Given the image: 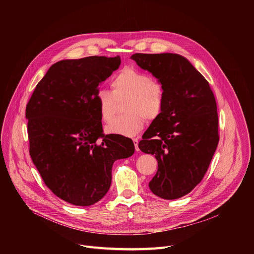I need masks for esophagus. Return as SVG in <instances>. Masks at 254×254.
<instances>
[{
	"instance_id": "1",
	"label": "esophagus",
	"mask_w": 254,
	"mask_h": 254,
	"mask_svg": "<svg viewBox=\"0 0 254 254\" xmlns=\"http://www.w3.org/2000/svg\"><path fill=\"white\" fill-rule=\"evenodd\" d=\"M132 141H133V144H134V148H135V151H139L138 149V139L135 137V138H132Z\"/></svg>"
}]
</instances>
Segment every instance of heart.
I'll return each mask as SVG.
<instances>
[{"instance_id":"heart-1","label":"heart","mask_w":254,"mask_h":254,"mask_svg":"<svg viewBox=\"0 0 254 254\" xmlns=\"http://www.w3.org/2000/svg\"><path fill=\"white\" fill-rule=\"evenodd\" d=\"M113 92L99 89L95 100L99 118L111 122L117 112L118 100L127 97L124 105L126 115L105 127L107 133L134 136L146 126V119L154 121L160 117L164 106L162 84L144 72L127 68L112 80Z\"/></svg>"}]
</instances>
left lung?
Here are the masks:
<instances>
[{"label": "left lung", "instance_id": "1", "mask_svg": "<svg viewBox=\"0 0 254 254\" xmlns=\"http://www.w3.org/2000/svg\"><path fill=\"white\" fill-rule=\"evenodd\" d=\"M131 59L164 88L162 114L138 142L141 152L155 155L158 161L149 187L160 198H181L201 182L219 141L214 94L182 55L135 53Z\"/></svg>", "mask_w": 254, "mask_h": 254}]
</instances>
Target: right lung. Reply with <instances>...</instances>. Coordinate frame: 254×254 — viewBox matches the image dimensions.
<instances>
[{"mask_svg": "<svg viewBox=\"0 0 254 254\" xmlns=\"http://www.w3.org/2000/svg\"><path fill=\"white\" fill-rule=\"evenodd\" d=\"M121 62L119 55L58 61L26 106L33 164L46 186L72 205L90 206L102 199L112 184L114 163L134 153L130 138L103 133L95 100L99 84Z\"/></svg>", "mask_w": 254, "mask_h": 254, "instance_id": "add662e5", "label": "right lung"}]
</instances>
